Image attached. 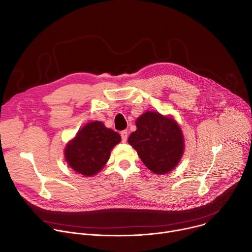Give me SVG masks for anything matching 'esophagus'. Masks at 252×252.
<instances>
[{
  "mask_svg": "<svg viewBox=\"0 0 252 252\" xmlns=\"http://www.w3.org/2000/svg\"><path fill=\"white\" fill-rule=\"evenodd\" d=\"M127 130H123L121 131V136H122V141L123 142H126L127 140Z\"/></svg>",
  "mask_w": 252,
  "mask_h": 252,
  "instance_id": "1",
  "label": "esophagus"
}]
</instances>
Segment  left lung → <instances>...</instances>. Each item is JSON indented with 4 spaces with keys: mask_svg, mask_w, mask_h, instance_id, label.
I'll list each match as a JSON object with an SVG mask.
<instances>
[{
    "mask_svg": "<svg viewBox=\"0 0 252 252\" xmlns=\"http://www.w3.org/2000/svg\"><path fill=\"white\" fill-rule=\"evenodd\" d=\"M136 130L128 143L145 165L156 174H165L176 167L185 152L181 126L171 116L146 112L135 121Z\"/></svg>",
    "mask_w": 252,
    "mask_h": 252,
    "instance_id": "obj_1",
    "label": "left lung"
}]
</instances>
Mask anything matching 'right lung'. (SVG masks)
<instances>
[{"instance_id":"add662e5","label":"right lung","mask_w":252,"mask_h":252,"mask_svg":"<svg viewBox=\"0 0 252 252\" xmlns=\"http://www.w3.org/2000/svg\"><path fill=\"white\" fill-rule=\"evenodd\" d=\"M121 140L120 133L105 127L101 122L89 123L66 143L65 161L79 174L94 176L102 169Z\"/></svg>"}]
</instances>
